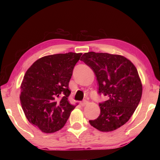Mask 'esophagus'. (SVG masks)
Wrapping results in <instances>:
<instances>
[{
  "label": "esophagus",
  "instance_id": "esophagus-1",
  "mask_svg": "<svg viewBox=\"0 0 160 160\" xmlns=\"http://www.w3.org/2000/svg\"><path fill=\"white\" fill-rule=\"evenodd\" d=\"M88 104V101H87V100H84L82 102H80V105L82 107L85 106V105H87Z\"/></svg>",
  "mask_w": 160,
  "mask_h": 160
}]
</instances>
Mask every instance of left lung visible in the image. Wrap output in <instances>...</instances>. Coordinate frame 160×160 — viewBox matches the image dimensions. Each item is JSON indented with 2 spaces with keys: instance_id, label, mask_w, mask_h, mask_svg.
I'll use <instances>...</instances> for the list:
<instances>
[{
  "instance_id": "1",
  "label": "left lung",
  "mask_w": 160,
  "mask_h": 160,
  "mask_svg": "<svg viewBox=\"0 0 160 160\" xmlns=\"http://www.w3.org/2000/svg\"><path fill=\"white\" fill-rule=\"evenodd\" d=\"M95 74L98 93L108 97L99 103L100 114L90 125L102 132L120 128L128 121L138 105L142 86L136 68L121 55L93 51L80 58Z\"/></svg>"
}]
</instances>
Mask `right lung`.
<instances>
[{
    "label": "right lung",
    "instance_id": "right-lung-1",
    "mask_svg": "<svg viewBox=\"0 0 160 160\" xmlns=\"http://www.w3.org/2000/svg\"><path fill=\"white\" fill-rule=\"evenodd\" d=\"M82 53L69 52L44 56L27 70L20 95L29 122L46 133L66 124L75 106L70 104L69 82Z\"/></svg>",
    "mask_w": 160,
    "mask_h": 160
}]
</instances>
